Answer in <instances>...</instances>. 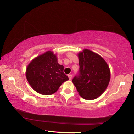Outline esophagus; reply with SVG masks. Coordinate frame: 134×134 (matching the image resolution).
Here are the masks:
<instances>
[{
    "instance_id": "esophagus-1",
    "label": "esophagus",
    "mask_w": 134,
    "mask_h": 134,
    "mask_svg": "<svg viewBox=\"0 0 134 134\" xmlns=\"http://www.w3.org/2000/svg\"><path fill=\"white\" fill-rule=\"evenodd\" d=\"M68 78H69V80H71V79H72V75L71 74H68Z\"/></svg>"
}]
</instances>
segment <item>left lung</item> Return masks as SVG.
<instances>
[{
	"label": "left lung",
	"instance_id": "left-lung-1",
	"mask_svg": "<svg viewBox=\"0 0 134 134\" xmlns=\"http://www.w3.org/2000/svg\"><path fill=\"white\" fill-rule=\"evenodd\" d=\"M80 74L72 79L79 94L87 100L100 96L109 85L110 70L101 56L89 49H83L77 54Z\"/></svg>",
	"mask_w": 134,
	"mask_h": 134
}]
</instances>
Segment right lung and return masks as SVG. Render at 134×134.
<instances>
[{
    "label": "right lung",
    "instance_id": "1",
    "mask_svg": "<svg viewBox=\"0 0 134 134\" xmlns=\"http://www.w3.org/2000/svg\"><path fill=\"white\" fill-rule=\"evenodd\" d=\"M63 69V66L58 63L57 54L47 51L29 63L25 76L29 85L36 92L51 95L55 93L63 82L69 80Z\"/></svg>",
    "mask_w": 134,
    "mask_h": 134
}]
</instances>
